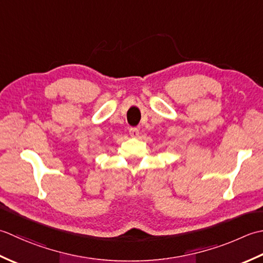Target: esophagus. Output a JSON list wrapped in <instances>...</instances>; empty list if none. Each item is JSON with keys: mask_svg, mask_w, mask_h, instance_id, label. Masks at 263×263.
Listing matches in <instances>:
<instances>
[{"mask_svg": "<svg viewBox=\"0 0 263 263\" xmlns=\"http://www.w3.org/2000/svg\"><path fill=\"white\" fill-rule=\"evenodd\" d=\"M129 135H130L132 137H134V138H136V137H138V135H139V130L137 129V128L133 127V128H130V129H129Z\"/></svg>", "mask_w": 263, "mask_h": 263, "instance_id": "esophagus-1", "label": "esophagus"}]
</instances>
